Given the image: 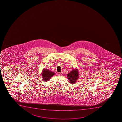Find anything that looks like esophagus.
Instances as JSON below:
<instances>
[{
    "mask_svg": "<svg viewBox=\"0 0 122 122\" xmlns=\"http://www.w3.org/2000/svg\"><path fill=\"white\" fill-rule=\"evenodd\" d=\"M58 74L59 76H62V72L58 73Z\"/></svg>",
    "mask_w": 122,
    "mask_h": 122,
    "instance_id": "obj_1",
    "label": "esophagus"
}]
</instances>
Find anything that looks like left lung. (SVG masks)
I'll use <instances>...</instances> for the list:
<instances>
[{
	"label": "left lung",
	"instance_id": "8db88e82",
	"mask_svg": "<svg viewBox=\"0 0 122 122\" xmlns=\"http://www.w3.org/2000/svg\"><path fill=\"white\" fill-rule=\"evenodd\" d=\"M67 77L70 83H75L79 78L78 71L77 69H74L67 74Z\"/></svg>",
	"mask_w": 122,
	"mask_h": 122
}]
</instances>
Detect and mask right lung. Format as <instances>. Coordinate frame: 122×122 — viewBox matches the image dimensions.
<instances>
[{"mask_svg":"<svg viewBox=\"0 0 122 122\" xmlns=\"http://www.w3.org/2000/svg\"><path fill=\"white\" fill-rule=\"evenodd\" d=\"M55 74V73L50 70H48V69L44 68L42 70V72L41 74L42 77L43 78L44 81H48L50 80L51 77L53 76Z\"/></svg>","mask_w":122,"mask_h":122,"instance_id":"add662e5","label":"right lung"}]
</instances>
